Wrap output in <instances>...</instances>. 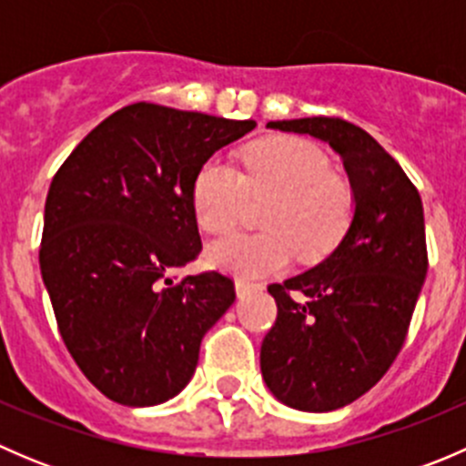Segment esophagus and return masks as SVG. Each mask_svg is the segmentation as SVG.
<instances>
[{
	"label": "esophagus",
	"instance_id": "34e87169",
	"mask_svg": "<svg viewBox=\"0 0 466 466\" xmlns=\"http://www.w3.org/2000/svg\"><path fill=\"white\" fill-rule=\"evenodd\" d=\"M234 289H237L238 298H246V295L261 290L263 286L261 284H250V281H246V279H237V281H234Z\"/></svg>",
	"mask_w": 466,
	"mask_h": 466
}]
</instances>
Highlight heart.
<instances>
[{
    "label": "heart",
    "mask_w": 466,
    "mask_h": 466,
    "mask_svg": "<svg viewBox=\"0 0 466 466\" xmlns=\"http://www.w3.org/2000/svg\"><path fill=\"white\" fill-rule=\"evenodd\" d=\"M248 194H275L259 234H232L214 241L207 261L241 279H259L290 266L295 248L304 259L324 255L345 232L354 209L347 182L329 173V159L304 139L275 137L241 155V171L220 157L200 167L194 211L200 228L225 234L237 228Z\"/></svg>",
    "instance_id": "heart-1"
}]
</instances>
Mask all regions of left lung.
Segmentation results:
<instances>
[{"instance_id": "8db88e82", "label": "left lung", "mask_w": 466, "mask_h": 466, "mask_svg": "<svg viewBox=\"0 0 466 466\" xmlns=\"http://www.w3.org/2000/svg\"><path fill=\"white\" fill-rule=\"evenodd\" d=\"M268 126L331 146L354 196L338 246L268 286L277 320L261 342V377L277 401L338 410L379 383L406 340L429 270L424 207L403 168L359 126L331 116Z\"/></svg>"}]
</instances>
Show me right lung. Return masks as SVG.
<instances>
[{"label":"right lung","instance_id":"obj_1","mask_svg":"<svg viewBox=\"0 0 466 466\" xmlns=\"http://www.w3.org/2000/svg\"><path fill=\"white\" fill-rule=\"evenodd\" d=\"M255 121L135 103L96 126L51 180L40 272L60 336L121 406L187 388L203 336L237 299L220 272H171L200 252L194 180Z\"/></svg>","mask_w":466,"mask_h":466}]
</instances>
